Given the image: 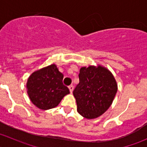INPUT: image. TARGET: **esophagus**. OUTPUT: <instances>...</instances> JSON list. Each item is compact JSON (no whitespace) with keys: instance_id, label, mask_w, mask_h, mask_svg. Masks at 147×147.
Returning <instances> with one entry per match:
<instances>
[{"instance_id":"1","label":"esophagus","mask_w":147,"mask_h":147,"mask_svg":"<svg viewBox=\"0 0 147 147\" xmlns=\"http://www.w3.org/2000/svg\"><path fill=\"white\" fill-rule=\"evenodd\" d=\"M69 92H70L71 93L72 92V91H73V89H74V87H73V85H69Z\"/></svg>"}]
</instances>
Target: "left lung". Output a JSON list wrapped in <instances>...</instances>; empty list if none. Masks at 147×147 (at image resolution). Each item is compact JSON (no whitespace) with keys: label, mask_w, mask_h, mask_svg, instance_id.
<instances>
[{"label":"left lung","mask_w":147,"mask_h":147,"mask_svg":"<svg viewBox=\"0 0 147 147\" xmlns=\"http://www.w3.org/2000/svg\"><path fill=\"white\" fill-rule=\"evenodd\" d=\"M79 80L73 91L78 113L87 119L98 117L109 109L117 92L113 75L101 65L82 67Z\"/></svg>","instance_id":"8db88e82"}]
</instances>
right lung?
Segmentation results:
<instances>
[{
    "instance_id": "1",
    "label": "right lung",
    "mask_w": 147,
    "mask_h": 147,
    "mask_svg": "<svg viewBox=\"0 0 147 147\" xmlns=\"http://www.w3.org/2000/svg\"><path fill=\"white\" fill-rule=\"evenodd\" d=\"M63 75L55 64L31 74L26 87L32 104L43 110L57 107L69 93L68 87L63 84Z\"/></svg>"
}]
</instances>
